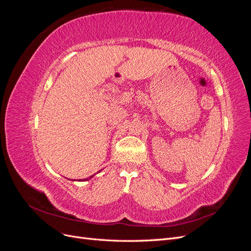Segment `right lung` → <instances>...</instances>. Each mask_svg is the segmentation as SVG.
<instances>
[{
  "label": "right lung",
  "mask_w": 251,
  "mask_h": 251,
  "mask_svg": "<svg viewBox=\"0 0 251 251\" xmlns=\"http://www.w3.org/2000/svg\"><path fill=\"white\" fill-rule=\"evenodd\" d=\"M92 177H93V176H90V177H89V179H88V178H87V179H83L82 181H87V180H90V179H91V178H92Z\"/></svg>",
  "instance_id": "1"
}]
</instances>
